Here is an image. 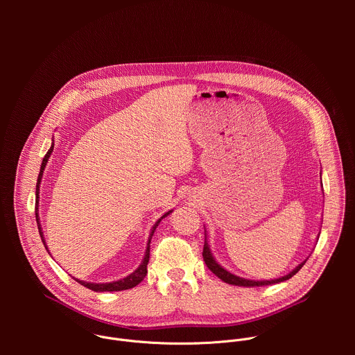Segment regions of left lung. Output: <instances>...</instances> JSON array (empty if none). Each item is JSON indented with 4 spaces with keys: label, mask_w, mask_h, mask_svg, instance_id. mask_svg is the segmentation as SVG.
I'll use <instances>...</instances> for the list:
<instances>
[{
    "label": "left lung",
    "mask_w": 355,
    "mask_h": 355,
    "mask_svg": "<svg viewBox=\"0 0 355 355\" xmlns=\"http://www.w3.org/2000/svg\"><path fill=\"white\" fill-rule=\"evenodd\" d=\"M205 227V226H204ZM319 240V239H318ZM202 256H204V261L205 264L208 266V268L218 277L220 278L223 282L226 284H230V285H236V286H245V288H252V286H264V285H272V284H279V282H284L289 278H292L302 267L303 264L306 263V260L297 264L289 274L284 275V277H279V278H274V279H261V281H256V279H245V278H241V277H237L234 274H232L230 271H227L226 268H223L214 257L212 251H211V247H209V243H208V233H207V229H205V244H204V251H202Z\"/></svg>",
    "instance_id": "1"
}]
</instances>
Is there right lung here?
Masks as SVG:
<instances>
[{
    "label": "right lung",
    "mask_w": 355,
    "mask_h": 355,
    "mask_svg": "<svg viewBox=\"0 0 355 355\" xmlns=\"http://www.w3.org/2000/svg\"><path fill=\"white\" fill-rule=\"evenodd\" d=\"M53 147H55V141L52 140V146H50V148L47 150V153H46V156L43 157V162H42V166H40V171H39V175H37V182H36V192H35V195H36V204H35V215H36V223H37V229H39V234H40V239H42V241H43V245H44V248L49 251V248H47V244H46V240H44V237H43V230H42V225H40V218H39V191H40V182H42V177H43V171H44V168H46V164H47V160H49V157H50V155H52V151H53ZM173 212V209L171 211H168V212H166L155 225H153V227L150 229V234H148V240H147V245H146V251H144V257H143V260H141V263H140V266L132 272V274H129L128 277H125V278H122V279H118V281H112V282H105V284H95V282H87V281H80V279H77V278H74L78 284H81V285H84V286H87L88 289H91V291H95V292H114V291H125V289H130V288H133V286H136L137 284H140L143 279H144V277H146V274H147V263H148V259H150V241H151V237H153V234H155V230L157 229V226H159V223L162 222V219L163 218H166V216H168L170 214Z\"/></svg>",
    "instance_id": "1"
}]
</instances>
